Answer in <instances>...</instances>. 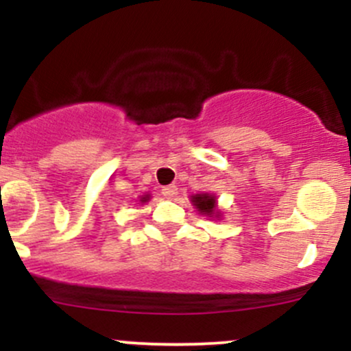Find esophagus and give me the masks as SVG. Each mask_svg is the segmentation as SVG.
I'll return each mask as SVG.
<instances>
[{"instance_id": "esophagus-1", "label": "esophagus", "mask_w": 351, "mask_h": 351, "mask_svg": "<svg viewBox=\"0 0 351 351\" xmlns=\"http://www.w3.org/2000/svg\"><path fill=\"white\" fill-rule=\"evenodd\" d=\"M162 195L167 196V198H175V196L178 195V188H176L175 184H170V186H165L162 189Z\"/></svg>"}]
</instances>
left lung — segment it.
I'll return each instance as SVG.
<instances>
[{
    "label": "left lung",
    "instance_id": "obj_1",
    "mask_svg": "<svg viewBox=\"0 0 351 351\" xmlns=\"http://www.w3.org/2000/svg\"><path fill=\"white\" fill-rule=\"evenodd\" d=\"M191 203L201 215H206L209 217L216 216L219 217L221 213L216 209V196L209 195V193H201V195L191 196Z\"/></svg>",
    "mask_w": 351,
    "mask_h": 351
}]
</instances>
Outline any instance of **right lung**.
<instances>
[{"label": "right lung", "instance_id": "obj_1", "mask_svg": "<svg viewBox=\"0 0 351 351\" xmlns=\"http://www.w3.org/2000/svg\"><path fill=\"white\" fill-rule=\"evenodd\" d=\"M148 199H150V195H145V196H142V198H140V201H142V203H147Z\"/></svg>", "mask_w": 351, "mask_h": 351}]
</instances>
